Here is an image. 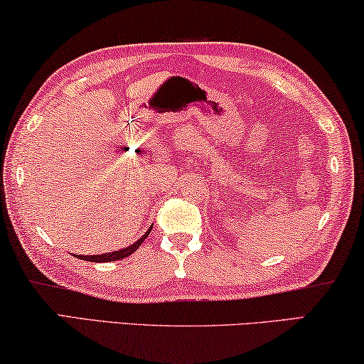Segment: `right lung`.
Wrapping results in <instances>:
<instances>
[{
	"mask_svg": "<svg viewBox=\"0 0 364 364\" xmlns=\"http://www.w3.org/2000/svg\"><path fill=\"white\" fill-rule=\"evenodd\" d=\"M152 228H149L146 235L142 236V238H139L136 241L134 245H131L129 247H124V250H119V251H114V252H107V255H95V256H79V255H74L77 256L79 259H82V261H89V262H112V261H119V259H124L131 256L132 252L137 251V247H139L142 245V241L147 238L149 233H151Z\"/></svg>",
	"mask_w": 364,
	"mask_h": 364,
	"instance_id": "right-lung-1",
	"label": "right lung"
}]
</instances>
